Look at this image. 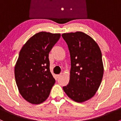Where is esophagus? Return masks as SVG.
<instances>
[{"label":"esophagus","instance_id":"obj_1","mask_svg":"<svg viewBox=\"0 0 121 121\" xmlns=\"http://www.w3.org/2000/svg\"><path fill=\"white\" fill-rule=\"evenodd\" d=\"M61 75H62V73H61V74H58V75H57V77H58V78H60L61 76Z\"/></svg>","mask_w":121,"mask_h":121}]
</instances>
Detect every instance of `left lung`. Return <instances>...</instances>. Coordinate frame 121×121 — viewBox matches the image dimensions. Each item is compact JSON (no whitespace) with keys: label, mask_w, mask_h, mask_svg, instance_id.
<instances>
[{"label":"left lung","mask_w":121,"mask_h":121,"mask_svg":"<svg viewBox=\"0 0 121 121\" xmlns=\"http://www.w3.org/2000/svg\"><path fill=\"white\" fill-rule=\"evenodd\" d=\"M71 57L69 81L63 90L73 101L83 102L95 94L102 81V53L92 37L81 31L63 33Z\"/></svg>","instance_id":"obj_1"}]
</instances>
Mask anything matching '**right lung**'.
<instances>
[{
    "label": "right lung",
    "mask_w": 121,
    "mask_h": 121,
    "mask_svg": "<svg viewBox=\"0 0 121 121\" xmlns=\"http://www.w3.org/2000/svg\"><path fill=\"white\" fill-rule=\"evenodd\" d=\"M60 33L41 31L27 41L14 67L19 92L24 99L39 104L49 96L56 80L50 70L48 54L60 38Z\"/></svg>",
    "instance_id": "right-lung-1"
}]
</instances>
